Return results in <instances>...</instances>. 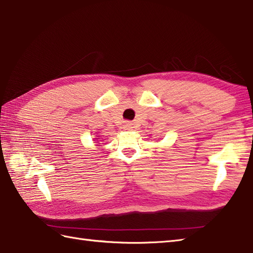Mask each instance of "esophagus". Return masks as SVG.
<instances>
[{"mask_svg": "<svg viewBox=\"0 0 253 253\" xmlns=\"http://www.w3.org/2000/svg\"><path fill=\"white\" fill-rule=\"evenodd\" d=\"M124 129H125V130H131L132 124H130V123H127V124L124 125Z\"/></svg>", "mask_w": 253, "mask_h": 253, "instance_id": "esophagus-1", "label": "esophagus"}]
</instances>
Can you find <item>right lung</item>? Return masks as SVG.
Instances as JSON below:
<instances>
[{
	"label": "right lung",
	"mask_w": 253,
	"mask_h": 253,
	"mask_svg": "<svg viewBox=\"0 0 253 253\" xmlns=\"http://www.w3.org/2000/svg\"><path fill=\"white\" fill-rule=\"evenodd\" d=\"M97 139H98V138H97Z\"/></svg>",
	"instance_id": "obj_1"
}]
</instances>
